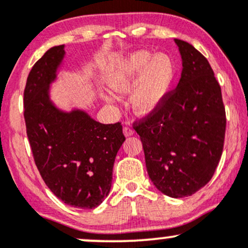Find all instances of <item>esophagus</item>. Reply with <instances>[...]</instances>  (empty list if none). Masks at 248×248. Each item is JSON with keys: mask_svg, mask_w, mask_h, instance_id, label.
I'll return each mask as SVG.
<instances>
[{"mask_svg": "<svg viewBox=\"0 0 248 248\" xmlns=\"http://www.w3.org/2000/svg\"><path fill=\"white\" fill-rule=\"evenodd\" d=\"M124 134L126 136H130L134 134V129L130 126H124Z\"/></svg>", "mask_w": 248, "mask_h": 248, "instance_id": "obj_1", "label": "esophagus"}]
</instances>
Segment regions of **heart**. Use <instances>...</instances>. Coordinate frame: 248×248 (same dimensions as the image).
<instances>
[{
  "label": "heart",
  "mask_w": 248,
  "mask_h": 248,
  "mask_svg": "<svg viewBox=\"0 0 248 248\" xmlns=\"http://www.w3.org/2000/svg\"><path fill=\"white\" fill-rule=\"evenodd\" d=\"M175 75V65L168 56L138 51L112 65L107 70L105 81L113 91L124 93L139 80L130 94V105L139 114H147L166 98Z\"/></svg>",
  "instance_id": "b5f03b06"
}]
</instances>
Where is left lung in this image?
I'll return each mask as SVG.
<instances>
[{
	"label": "left lung",
	"mask_w": 248,
	"mask_h": 248,
	"mask_svg": "<svg viewBox=\"0 0 248 248\" xmlns=\"http://www.w3.org/2000/svg\"><path fill=\"white\" fill-rule=\"evenodd\" d=\"M175 43L183 66L177 87L134 128L154 186L169 197L183 198L212 178L223 153L226 114L207 59L189 43Z\"/></svg>",
	"instance_id": "obj_1"
}]
</instances>
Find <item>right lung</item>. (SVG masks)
I'll use <instances>...</instances> for the list:
<instances>
[{
	"instance_id": "obj_1",
	"label": "right lung",
	"mask_w": 248,
	"mask_h": 248,
	"mask_svg": "<svg viewBox=\"0 0 248 248\" xmlns=\"http://www.w3.org/2000/svg\"><path fill=\"white\" fill-rule=\"evenodd\" d=\"M64 45L51 47L31 69L24 88V120L33 160L56 197L78 209L100 205L112 186L113 166L126 140L121 122L104 124L86 112H62L49 87L64 58Z\"/></svg>"
}]
</instances>
